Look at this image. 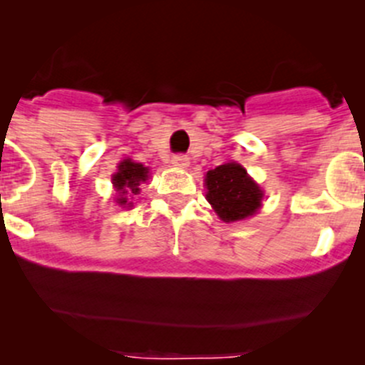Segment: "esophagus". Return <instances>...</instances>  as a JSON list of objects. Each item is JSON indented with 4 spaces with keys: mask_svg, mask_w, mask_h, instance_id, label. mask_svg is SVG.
<instances>
[{
    "mask_svg": "<svg viewBox=\"0 0 365 365\" xmlns=\"http://www.w3.org/2000/svg\"><path fill=\"white\" fill-rule=\"evenodd\" d=\"M171 164L175 165V168L185 169V168H189V157H187V155H173L171 157Z\"/></svg>",
    "mask_w": 365,
    "mask_h": 365,
    "instance_id": "34e87169",
    "label": "esophagus"
}]
</instances>
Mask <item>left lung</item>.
I'll return each mask as SVG.
<instances>
[{
	"mask_svg": "<svg viewBox=\"0 0 365 365\" xmlns=\"http://www.w3.org/2000/svg\"><path fill=\"white\" fill-rule=\"evenodd\" d=\"M206 200L224 222L252 217L263 201V190L237 162L217 165L205 176Z\"/></svg>",
	"mask_w": 365,
	"mask_h": 365,
	"instance_id": "8db88e82",
	"label": "left lung"
}]
</instances>
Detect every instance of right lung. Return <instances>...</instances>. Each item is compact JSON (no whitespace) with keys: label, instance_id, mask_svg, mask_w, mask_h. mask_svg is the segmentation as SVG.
<instances>
[{"label":"right lung","instance_id":"obj_1","mask_svg":"<svg viewBox=\"0 0 365 365\" xmlns=\"http://www.w3.org/2000/svg\"><path fill=\"white\" fill-rule=\"evenodd\" d=\"M150 169L145 168L141 162L125 159L118 165V171L113 175V185L116 189V203L123 208H130L132 197L139 194V183L148 180Z\"/></svg>","mask_w":365,"mask_h":365}]
</instances>
